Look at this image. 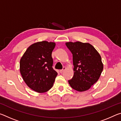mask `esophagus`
<instances>
[{
  "instance_id": "esophagus-1",
  "label": "esophagus",
  "mask_w": 121,
  "mask_h": 121,
  "mask_svg": "<svg viewBox=\"0 0 121 121\" xmlns=\"http://www.w3.org/2000/svg\"><path fill=\"white\" fill-rule=\"evenodd\" d=\"M65 67H63V69H61V70H60V73H62L63 71H64V70H65Z\"/></svg>"
}]
</instances>
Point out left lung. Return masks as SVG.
<instances>
[{
	"mask_svg": "<svg viewBox=\"0 0 121 121\" xmlns=\"http://www.w3.org/2000/svg\"><path fill=\"white\" fill-rule=\"evenodd\" d=\"M65 45L73 54V76L68 83L79 92L89 90L97 82L103 70L99 53L88 43L67 42Z\"/></svg>",
	"mask_w": 121,
	"mask_h": 121,
	"instance_id": "8db88e82",
	"label": "left lung"
}]
</instances>
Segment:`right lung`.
<instances>
[{"label":"right lung","instance_id":"right-lung-1","mask_svg":"<svg viewBox=\"0 0 121 121\" xmlns=\"http://www.w3.org/2000/svg\"><path fill=\"white\" fill-rule=\"evenodd\" d=\"M54 42L47 41L32 44L20 59V70L29 87L38 93L48 91L53 86L58 73L52 68V52Z\"/></svg>","mask_w":121,"mask_h":121}]
</instances>
